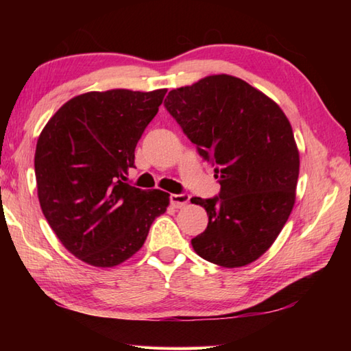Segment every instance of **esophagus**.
<instances>
[{
	"label": "esophagus",
	"mask_w": 351,
	"mask_h": 351,
	"mask_svg": "<svg viewBox=\"0 0 351 351\" xmlns=\"http://www.w3.org/2000/svg\"><path fill=\"white\" fill-rule=\"evenodd\" d=\"M190 197L187 193H171L170 195V204L176 207V209H180V207L186 206L189 203Z\"/></svg>",
	"instance_id": "obj_1"
}]
</instances>
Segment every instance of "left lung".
<instances>
[{
    "mask_svg": "<svg viewBox=\"0 0 351 351\" xmlns=\"http://www.w3.org/2000/svg\"><path fill=\"white\" fill-rule=\"evenodd\" d=\"M182 133L210 162L219 193L192 198L209 223L192 239L199 257L239 268L268 251L293 210L299 152L276 102L232 75H209L164 100Z\"/></svg>",
    "mask_w": 351,
    "mask_h": 351,
    "instance_id": "8db88e82",
    "label": "left lung"
}]
</instances>
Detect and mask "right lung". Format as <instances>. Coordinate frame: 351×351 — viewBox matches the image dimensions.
<instances>
[{
	"label": "right lung",
	"mask_w": 351,
	"mask_h": 351,
	"mask_svg": "<svg viewBox=\"0 0 351 351\" xmlns=\"http://www.w3.org/2000/svg\"><path fill=\"white\" fill-rule=\"evenodd\" d=\"M167 90H111L71 99L41 132L35 178L43 215L68 251L110 268L144 245L169 193L127 181L134 148Z\"/></svg>",
	"instance_id": "obj_1"
}]
</instances>
